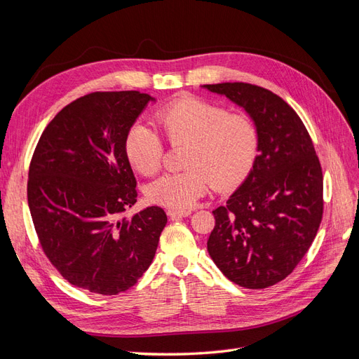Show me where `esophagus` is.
<instances>
[{
    "instance_id": "1",
    "label": "esophagus",
    "mask_w": 359,
    "mask_h": 359,
    "mask_svg": "<svg viewBox=\"0 0 359 359\" xmlns=\"http://www.w3.org/2000/svg\"><path fill=\"white\" fill-rule=\"evenodd\" d=\"M191 211H178V210H168V215L170 219H181V217L190 215Z\"/></svg>"
}]
</instances>
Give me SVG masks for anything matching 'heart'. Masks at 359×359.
<instances>
[{
    "label": "heart",
    "instance_id": "1",
    "mask_svg": "<svg viewBox=\"0 0 359 359\" xmlns=\"http://www.w3.org/2000/svg\"><path fill=\"white\" fill-rule=\"evenodd\" d=\"M156 124L172 145L187 144L186 168L166 173L147 189L148 199L172 210L186 211L215 189L241 182L252 169L257 151V132L243 114L194 97L169 104L156 115ZM163 140L153 127L135 124L126 136V154L142 175L156 173L163 160Z\"/></svg>",
    "mask_w": 359,
    "mask_h": 359
}]
</instances>
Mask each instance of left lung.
<instances>
[{"mask_svg":"<svg viewBox=\"0 0 359 359\" xmlns=\"http://www.w3.org/2000/svg\"><path fill=\"white\" fill-rule=\"evenodd\" d=\"M243 107L257 132V156L224 206L214 210L208 253L235 285L265 289L307 253L323 212L319 158L301 118L274 93L244 82L203 85Z\"/></svg>","mask_w":359,"mask_h":359,"instance_id":"obj_1","label":"left lung"}]
</instances>
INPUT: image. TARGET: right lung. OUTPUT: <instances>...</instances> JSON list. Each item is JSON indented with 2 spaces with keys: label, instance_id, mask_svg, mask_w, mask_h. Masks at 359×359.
Segmentation results:
<instances>
[{
  "label": "right lung",
  "instance_id": "right-lung-1",
  "mask_svg": "<svg viewBox=\"0 0 359 359\" xmlns=\"http://www.w3.org/2000/svg\"><path fill=\"white\" fill-rule=\"evenodd\" d=\"M154 97L91 93L72 102L41 133L29 165L28 206L43 252L76 287L116 295L148 269L166 212L132 219L136 180L126 136Z\"/></svg>",
  "mask_w": 359,
  "mask_h": 359
}]
</instances>
